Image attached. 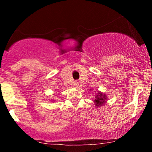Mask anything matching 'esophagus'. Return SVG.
<instances>
[{"instance_id": "34e87169", "label": "esophagus", "mask_w": 152, "mask_h": 152, "mask_svg": "<svg viewBox=\"0 0 152 152\" xmlns=\"http://www.w3.org/2000/svg\"><path fill=\"white\" fill-rule=\"evenodd\" d=\"M74 85L75 86H78V85H79V83H78V81H74Z\"/></svg>"}]
</instances>
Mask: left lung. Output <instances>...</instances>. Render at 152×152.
Returning a JSON list of instances; mask_svg holds the SVG:
<instances>
[{
    "label": "left lung",
    "instance_id": "left-lung-1",
    "mask_svg": "<svg viewBox=\"0 0 152 152\" xmlns=\"http://www.w3.org/2000/svg\"><path fill=\"white\" fill-rule=\"evenodd\" d=\"M95 98L96 99L94 101V102H95V105L96 106H99L103 105V104H104V103L106 102V96L105 94H102L101 92H99Z\"/></svg>",
    "mask_w": 152,
    "mask_h": 152
}]
</instances>
